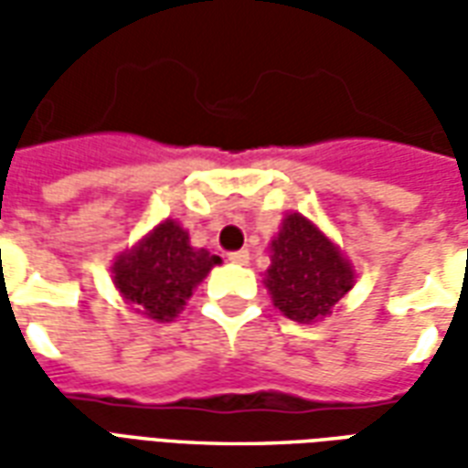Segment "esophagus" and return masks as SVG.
Masks as SVG:
<instances>
[{"instance_id": "34e87169", "label": "esophagus", "mask_w": 468, "mask_h": 468, "mask_svg": "<svg viewBox=\"0 0 468 468\" xmlns=\"http://www.w3.org/2000/svg\"><path fill=\"white\" fill-rule=\"evenodd\" d=\"M228 261L235 265H248L250 263V253L248 250H235V253H228Z\"/></svg>"}]
</instances>
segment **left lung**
I'll list each match as a JSON object with an SVG mask.
<instances>
[{
    "label": "left lung",
    "instance_id": "obj_1",
    "mask_svg": "<svg viewBox=\"0 0 468 468\" xmlns=\"http://www.w3.org/2000/svg\"><path fill=\"white\" fill-rule=\"evenodd\" d=\"M353 283L356 273L341 248L305 215H285L271 240V268L265 271L275 308L291 321L314 324L334 314Z\"/></svg>",
    "mask_w": 468,
    "mask_h": 468
}]
</instances>
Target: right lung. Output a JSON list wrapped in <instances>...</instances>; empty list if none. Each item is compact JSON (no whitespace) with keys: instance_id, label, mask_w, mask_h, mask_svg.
I'll return each instance as SVG.
<instances>
[{"instance_id":"1","label":"right lung","mask_w":468,"mask_h":468,"mask_svg":"<svg viewBox=\"0 0 468 468\" xmlns=\"http://www.w3.org/2000/svg\"><path fill=\"white\" fill-rule=\"evenodd\" d=\"M218 263V255L190 245V235L180 223L163 220L140 243L117 255L112 283L133 311L165 324L183 311L195 288Z\"/></svg>"}]
</instances>
